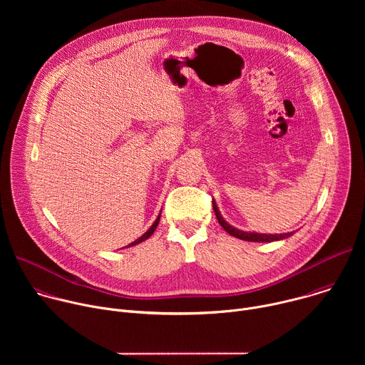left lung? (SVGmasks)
Returning <instances> with one entry per match:
<instances>
[{"label": "left lung", "mask_w": 365, "mask_h": 365, "mask_svg": "<svg viewBox=\"0 0 365 365\" xmlns=\"http://www.w3.org/2000/svg\"><path fill=\"white\" fill-rule=\"evenodd\" d=\"M212 206H214V212L217 215V220L220 222V225L232 237L235 238H240V240H244V241H251V242H273V241H280V240H284V238H289L292 237L294 232H284V234H259V232H251V231H242V230H238L235 227H232L231 224H228L222 214L220 212L218 206H217V202L212 199Z\"/></svg>", "instance_id": "1"}]
</instances>
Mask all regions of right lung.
<instances>
[{
	"instance_id": "add662e5",
	"label": "right lung",
	"mask_w": 365,
	"mask_h": 365,
	"mask_svg": "<svg viewBox=\"0 0 365 365\" xmlns=\"http://www.w3.org/2000/svg\"><path fill=\"white\" fill-rule=\"evenodd\" d=\"M160 215H162V211H160V214L158 215V218H155V221L153 222V225L141 235V237H138L135 241H133L131 244H128V247H133V245H137V244H140V242H143V241H145L148 237H151L153 235V232L155 231V228H158V225H159V221H160Z\"/></svg>"
}]
</instances>
